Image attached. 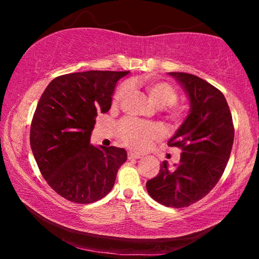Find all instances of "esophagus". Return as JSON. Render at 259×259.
Instances as JSON below:
<instances>
[{"label": "esophagus", "mask_w": 259, "mask_h": 259, "mask_svg": "<svg viewBox=\"0 0 259 259\" xmlns=\"http://www.w3.org/2000/svg\"><path fill=\"white\" fill-rule=\"evenodd\" d=\"M142 157V155L138 154V153H134V152H129L128 153V159L129 160H138Z\"/></svg>", "instance_id": "1"}]
</instances>
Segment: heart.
I'll return each mask as SVG.
<instances>
[{
	"instance_id": "1",
	"label": "heart",
	"mask_w": 259,
	"mask_h": 259,
	"mask_svg": "<svg viewBox=\"0 0 259 259\" xmlns=\"http://www.w3.org/2000/svg\"><path fill=\"white\" fill-rule=\"evenodd\" d=\"M143 87L152 102L156 106L162 107L166 117L174 124L181 123L185 117V109L181 105L176 104L178 99V91L176 88L168 82L159 80H146L143 83ZM129 89L128 83L121 84L114 95L113 104H120L128 95ZM117 135L124 145L133 150L140 151L150 145L152 140L160 138L162 136V130L155 124L126 119L120 122L117 126Z\"/></svg>"
}]
</instances>
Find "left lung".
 I'll return each mask as SVG.
<instances>
[{"mask_svg":"<svg viewBox=\"0 0 259 259\" xmlns=\"http://www.w3.org/2000/svg\"><path fill=\"white\" fill-rule=\"evenodd\" d=\"M168 74L190 99L187 117L168 142L183 152L174 169L162 162L146 188L156 202L184 208L204 198L221 179L233 146L234 126L229 105L217 88L192 74Z\"/></svg>","mask_w":259,"mask_h":259,"instance_id":"left-lung-1","label":"left lung"}]
</instances>
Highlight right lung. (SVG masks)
Instances as JSON below:
<instances>
[{"mask_svg": "<svg viewBox=\"0 0 259 259\" xmlns=\"http://www.w3.org/2000/svg\"><path fill=\"white\" fill-rule=\"evenodd\" d=\"M129 72L88 71L52 80L30 124V147L43 178L60 196L93 203L112 191L126 152L90 144L96 117L111 108L116 82Z\"/></svg>", "mask_w": 259, "mask_h": 259, "instance_id": "1", "label": "right lung"}]
</instances>
